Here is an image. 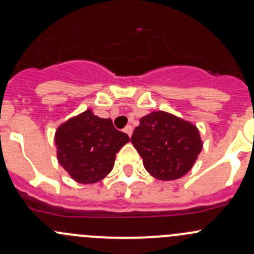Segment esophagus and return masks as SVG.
I'll use <instances>...</instances> for the list:
<instances>
[{"label": "esophagus", "mask_w": 254, "mask_h": 254, "mask_svg": "<svg viewBox=\"0 0 254 254\" xmlns=\"http://www.w3.org/2000/svg\"><path fill=\"white\" fill-rule=\"evenodd\" d=\"M124 132H127L129 136H131V134H132V127H131V125H127V127H124Z\"/></svg>", "instance_id": "34e87169"}]
</instances>
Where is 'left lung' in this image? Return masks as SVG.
Instances as JSON below:
<instances>
[{
  "label": "left lung",
  "instance_id": "left-lung-1",
  "mask_svg": "<svg viewBox=\"0 0 254 254\" xmlns=\"http://www.w3.org/2000/svg\"><path fill=\"white\" fill-rule=\"evenodd\" d=\"M131 142L143 167L160 181H175L191 170L203 148L193 123L168 112H151L140 119Z\"/></svg>",
  "mask_w": 254,
  "mask_h": 254
}]
</instances>
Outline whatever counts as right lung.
<instances>
[{"mask_svg": "<svg viewBox=\"0 0 254 254\" xmlns=\"http://www.w3.org/2000/svg\"><path fill=\"white\" fill-rule=\"evenodd\" d=\"M54 140L59 163L81 184L106 178L117 152L130 141L125 132L115 129L112 119L97 117L91 108L59 125Z\"/></svg>", "mask_w": 254, "mask_h": 254, "instance_id": "1", "label": "right lung"}]
</instances>
